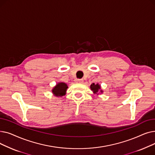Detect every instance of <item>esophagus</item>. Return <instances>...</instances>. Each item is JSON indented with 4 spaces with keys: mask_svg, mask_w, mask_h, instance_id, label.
Masks as SVG:
<instances>
[{
    "mask_svg": "<svg viewBox=\"0 0 155 155\" xmlns=\"http://www.w3.org/2000/svg\"><path fill=\"white\" fill-rule=\"evenodd\" d=\"M75 82L78 84H82L84 82V80L82 79H76Z\"/></svg>",
    "mask_w": 155,
    "mask_h": 155,
    "instance_id": "1",
    "label": "esophagus"
}]
</instances>
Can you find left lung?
<instances>
[{
    "label": "left lung",
    "mask_w": 155,
    "mask_h": 155,
    "mask_svg": "<svg viewBox=\"0 0 155 155\" xmlns=\"http://www.w3.org/2000/svg\"><path fill=\"white\" fill-rule=\"evenodd\" d=\"M90 88L91 89V91L93 92L94 94L99 95L103 93V91L101 89V86L99 84H94L93 83L91 85Z\"/></svg>",
    "instance_id": "8db88e82"
}]
</instances>
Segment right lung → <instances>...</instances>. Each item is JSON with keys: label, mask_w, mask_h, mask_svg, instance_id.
<instances>
[{"label": "right lung", "mask_w": 155, "mask_h": 155, "mask_svg": "<svg viewBox=\"0 0 155 155\" xmlns=\"http://www.w3.org/2000/svg\"><path fill=\"white\" fill-rule=\"evenodd\" d=\"M68 87L67 84L64 82H58L52 88L51 92L56 97H62L66 95V92Z\"/></svg>", "instance_id": "right-lung-1"}]
</instances>
